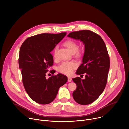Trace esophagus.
<instances>
[{
  "instance_id": "esophagus-1",
  "label": "esophagus",
  "mask_w": 129,
  "mask_h": 129,
  "mask_svg": "<svg viewBox=\"0 0 129 129\" xmlns=\"http://www.w3.org/2000/svg\"><path fill=\"white\" fill-rule=\"evenodd\" d=\"M67 78H68V82H71V80H72V78L71 77H69V76H68Z\"/></svg>"
}]
</instances>
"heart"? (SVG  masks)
<instances>
[{
    "instance_id": "b5f03b06",
    "label": "heart",
    "mask_w": 129,
    "mask_h": 129,
    "mask_svg": "<svg viewBox=\"0 0 129 129\" xmlns=\"http://www.w3.org/2000/svg\"><path fill=\"white\" fill-rule=\"evenodd\" d=\"M64 45L72 54H74L77 57H79L81 55V52L80 51L77 50L78 45L75 41L70 40H67L64 42ZM57 50L58 47H56L54 52L55 57H56ZM76 64L74 62H64L58 67V71L65 74L70 75L72 74L73 70L76 67Z\"/></svg>"
}]
</instances>
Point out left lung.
<instances>
[{
  "instance_id": "left-lung-1",
  "label": "left lung",
  "mask_w": 129,
  "mask_h": 129,
  "mask_svg": "<svg viewBox=\"0 0 129 129\" xmlns=\"http://www.w3.org/2000/svg\"><path fill=\"white\" fill-rule=\"evenodd\" d=\"M67 36L80 40L84 46L82 64L76 73H85V77L72 78L77 86L73 98L79 104H91L101 95L106 84L110 60L106 45L100 36L90 30L72 32Z\"/></svg>"
}]
</instances>
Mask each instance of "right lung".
<instances>
[{"instance_id":"right-lung-1","label":"right lung","mask_w":129,"mask_h":129,"mask_svg":"<svg viewBox=\"0 0 129 129\" xmlns=\"http://www.w3.org/2000/svg\"><path fill=\"white\" fill-rule=\"evenodd\" d=\"M66 34H37L26 39L20 48L19 66L22 70L23 83L28 95L37 103L52 102L59 88L67 82V76L61 73L48 79L46 77L48 68L54 63L51 52Z\"/></svg>"}]
</instances>
